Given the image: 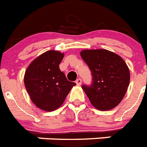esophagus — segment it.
Wrapping results in <instances>:
<instances>
[{"mask_svg":"<svg viewBox=\"0 0 147 147\" xmlns=\"http://www.w3.org/2000/svg\"><path fill=\"white\" fill-rule=\"evenodd\" d=\"M76 83H77V86H80L81 83H82V80H81V79H77V80H76Z\"/></svg>","mask_w":147,"mask_h":147,"instance_id":"34e87169","label":"esophagus"}]
</instances>
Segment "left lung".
I'll return each mask as SVG.
<instances>
[{
	"instance_id": "obj_1",
	"label": "left lung",
	"mask_w": 147,
	"mask_h": 147,
	"mask_svg": "<svg viewBox=\"0 0 147 147\" xmlns=\"http://www.w3.org/2000/svg\"><path fill=\"white\" fill-rule=\"evenodd\" d=\"M80 56L92 72V85L82 86L91 104L100 111L115 108L125 96L130 83V70L125 61L106 49L83 50Z\"/></svg>"
}]
</instances>
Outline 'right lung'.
<instances>
[{"label": "right lung", "instance_id": "right-lung-1", "mask_svg": "<svg viewBox=\"0 0 147 147\" xmlns=\"http://www.w3.org/2000/svg\"><path fill=\"white\" fill-rule=\"evenodd\" d=\"M64 56L58 51H45L35 58L26 70L24 84L30 99L38 109L53 111L64 103L73 86L59 64Z\"/></svg>", "mask_w": 147, "mask_h": 147}]
</instances>
